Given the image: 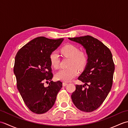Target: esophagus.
<instances>
[{
	"mask_svg": "<svg viewBox=\"0 0 128 128\" xmlns=\"http://www.w3.org/2000/svg\"><path fill=\"white\" fill-rule=\"evenodd\" d=\"M67 85H68V84L66 83V82H63V83H62V86H66Z\"/></svg>",
	"mask_w": 128,
	"mask_h": 128,
	"instance_id": "esophagus-1",
	"label": "esophagus"
}]
</instances>
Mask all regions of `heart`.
Masks as SVG:
<instances>
[{"instance_id":"heart-1","label":"heart","mask_w":128,"mask_h":128,"mask_svg":"<svg viewBox=\"0 0 128 128\" xmlns=\"http://www.w3.org/2000/svg\"><path fill=\"white\" fill-rule=\"evenodd\" d=\"M61 52L66 57L70 58L69 66L68 69H61L56 73V79L64 82H69L75 78L78 74L77 68L80 70L85 68L88 63V58L86 54L78 48L72 44H66L61 48ZM50 64L55 69L58 68L60 59L58 54L54 51L50 55Z\"/></svg>"}]
</instances>
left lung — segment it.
Returning <instances> with one entry per match:
<instances>
[{
  "instance_id": "obj_1",
  "label": "left lung",
  "mask_w": 128,
  "mask_h": 128,
  "mask_svg": "<svg viewBox=\"0 0 128 128\" xmlns=\"http://www.w3.org/2000/svg\"><path fill=\"white\" fill-rule=\"evenodd\" d=\"M69 39L83 46L88 56L85 69L78 78L85 84L76 85L72 99L78 110L91 112L102 104L112 88L114 72L112 54L107 46L91 36Z\"/></svg>"
}]
</instances>
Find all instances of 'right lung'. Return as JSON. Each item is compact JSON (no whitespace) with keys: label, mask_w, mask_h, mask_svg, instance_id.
Here are the masks:
<instances>
[{"label":"right lung","mask_w":128,"mask_h":128,"mask_svg":"<svg viewBox=\"0 0 128 128\" xmlns=\"http://www.w3.org/2000/svg\"><path fill=\"white\" fill-rule=\"evenodd\" d=\"M63 40L38 37L31 40L18 51L15 56L14 72L17 88L25 104L31 112L43 114L55 103L62 82H53L50 54ZM50 81L45 87L44 82Z\"/></svg>","instance_id":"1"}]
</instances>
